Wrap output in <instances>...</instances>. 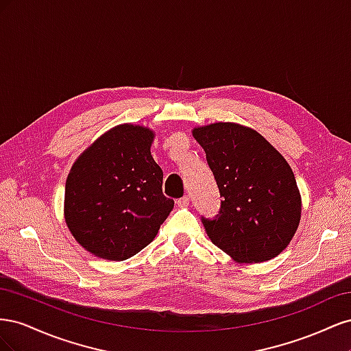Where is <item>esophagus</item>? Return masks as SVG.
Segmentation results:
<instances>
[{
    "label": "esophagus",
    "instance_id": "obj_1",
    "mask_svg": "<svg viewBox=\"0 0 351 351\" xmlns=\"http://www.w3.org/2000/svg\"><path fill=\"white\" fill-rule=\"evenodd\" d=\"M189 202H190L189 196H183L182 199L177 200V205H178L180 208H187V206H189Z\"/></svg>",
    "mask_w": 351,
    "mask_h": 351
}]
</instances>
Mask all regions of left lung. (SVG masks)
<instances>
[{
  "label": "left lung",
  "mask_w": 351,
  "mask_h": 351,
  "mask_svg": "<svg viewBox=\"0 0 351 351\" xmlns=\"http://www.w3.org/2000/svg\"><path fill=\"white\" fill-rule=\"evenodd\" d=\"M221 196L219 215L202 218L210 241L240 263L269 261L289 246L302 217V196L284 156L250 127H195Z\"/></svg>",
  "instance_id": "8db88e82"
}]
</instances>
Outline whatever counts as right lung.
I'll return each mask as SVG.
<instances>
[{
    "mask_svg": "<svg viewBox=\"0 0 351 351\" xmlns=\"http://www.w3.org/2000/svg\"><path fill=\"white\" fill-rule=\"evenodd\" d=\"M155 132L120 124L99 136L71 165L64 219L83 249L125 261L149 244L174 208L162 193V169L151 155Z\"/></svg>",
    "mask_w": 351,
    "mask_h": 351,
    "instance_id": "1",
    "label": "right lung"
}]
</instances>
